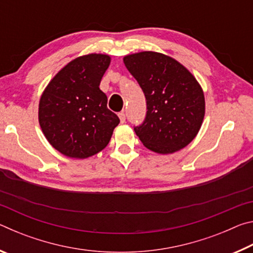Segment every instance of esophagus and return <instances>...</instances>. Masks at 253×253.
Segmentation results:
<instances>
[{"instance_id": "1", "label": "esophagus", "mask_w": 253, "mask_h": 253, "mask_svg": "<svg viewBox=\"0 0 253 253\" xmlns=\"http://www.w3.org/2000/svg\"><path fill=\"white\" fill-rule=\"evenodd\" d=\"M118 117H119V119H121V123H125L126 115H125V113H124V111H122V113L118 114Z\"/></svg>"}]
</instances>
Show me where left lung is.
Masks as SVG:
<instances>
[{
	"label": "left lung",
	"instance_id": "obj_1",
	"mask_svg": "<svg viewBox=\"0 0 253 253\" xmlns=\"http://www.w3.org/2000/svg\"><path fill=\"white\" fill-rule=\"evenodd\" d=\"M124 63L146 98V116L134 128L140 142L158 154L187 146L205 114L204 93L194 76L175 59L153 51L126 55Z\"/></svg>",
	"mask_w": 253,
	"mask_h": 253
}]
</instances>
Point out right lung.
<instances>
[{
    "label": "right lung",
    "instance_id": "add662e5",
    "mask_svg": "<svg viewBox=\"0 0 253 253\" xmlns=\"http://www.w3.org/2000/svg\"><path fill=\"white\" fill-rule=\"evenodd\" d=\"M109 65L107 54L76 58L53 77L42 93L41 129L63 155L81 160L99 153L119 124L117 115L107 108V96L99 88Z\"/></svg>",
    "mask_w": 253,
    "mask_h": 253
}]
</instances>
